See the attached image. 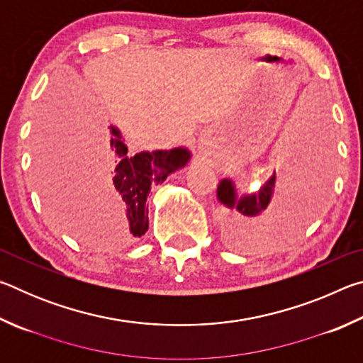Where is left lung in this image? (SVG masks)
Wrapping results in <instances>:
<instances>
[{
	"label": "left lung",
	"mask_w": 363,
	"mask_h": 363,
	"mask_svg": "<svg viewBox=\"0 0 363 363\" xmlns=\"http://www.w3.org/2000/svg\"><path fill=\"white\" fill-rule=\"evenodd\" d=\"M294 162L296 163H294L291 186L285 194V199L280 200L272 208H270V201L274 199L275 184H277L275 174L270 177L259 192L242 196L240 200H237L235 187H233L232 181L224 179L219 184L218 199L220 203L241 213L240 215L235 213L237 216L233 219L235 227L261 223V225H270V229L272 227L274 229H281V227H288L296 223L294 218L301 211V208L307 203L314 182H312V176H309V163L306 164V160H303V157H298Z\"/></svg>",
	"instance_id": "8db88e82"
}]
</instances>
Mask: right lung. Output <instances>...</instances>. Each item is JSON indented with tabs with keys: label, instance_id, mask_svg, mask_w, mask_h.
I'll use <instances>...</instances> for the list:
<instances>
[{
	"label": "right lung",
	"instance_id": "obj_1",
	"mask_svg": "<svg viewBox=\"0 0 363 363\" xmlns=\"http://www.w3.org/2000/svg\"><path fill=\"white\" fill-rule=\"evenodd\" d=\"M106 138L112 155L118 158L112 177V196L123 219H126L128 230L134 237H140L149 229L145 200L150 189L162 184L176 169L186 167L190 152L187 149L140 152L128 158V149L118 130L108 128Z\"/></svg>",
	"mask_w": 363,
	"mask_h": 363
}]
</instances>
